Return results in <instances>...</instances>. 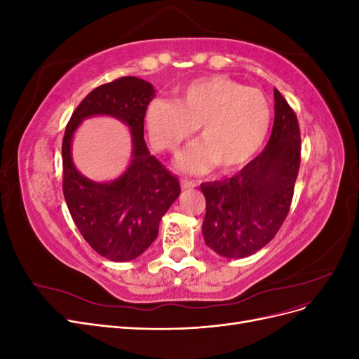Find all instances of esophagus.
Listing matches in <instances>:
<instances>
[{
  "instance_id": "esophagus-1",
  "label": "esophagus",
  "mask_w": 359,
  "mask_h": 359,
  "mask_svg": "<svg viewBox=\"0 0 359 359\" xmlns=\"http://www.w3.org/2000/svg\"><path fill=\"white\" fill-rule=\"evenodd\" d=\"M181 187L182 189H193V187H196V182L189 181V180H181Z\"/></svg>"
}]
</instances>
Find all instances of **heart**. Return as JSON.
I'll return each mask as SVG.
<instances>
[{
	"mask_svg": "<svg viewBox=\"0 0 359 359\" xmlns=\"http://www.w3.org/2000/svg\"><path fill=\"white\" fill-rule=\"evenodd\" d=\"M271 116L264 93L224 76H211L184 85L177 102H151L144 121L158 153H177L199 127L202 142L178 158L182 172L205 173L217 166L223 173H233L264 147Z\"/></svg>",
	"mask_w": 359,
	"mask_h": 359,
	"instance_id": "heart-1",
	"label": "heart"
}]
</instances>
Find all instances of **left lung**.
Wrapping results in <instances>:
<instances>
[{"instance_id": "1", "label": "left lung", "mask_w": 359, "mask_h": 359, "mask_svg": "<svg viewBox=\"0 0 359 359\" xmlns=\"http://www.w3.org/2000/svg\"><path fill=\"white\" fill-rule=\"evenodd\" d=\"M274 126L265 149L232 178L203 182L205 244L217 255L241 259L265 247L286 220L301 163L295 112L274 90Z\"/></svg>"}]
</instances>
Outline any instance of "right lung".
<instances>
[{
    "label": "right lung",
    "mask_w": 359,
    "mask_h": 359,
    "mask_svg": "<svg viewBox=\"0 0 359 359\" xmlns=\"http://www.w3.org/2000/svg\"><path fill=\"white\" fill-rule=\"evenodd\" d=\"M154 95V86L135 76L97 86L74 109L62 139V191L72 219L93 250L114 262L133 260L154 243L161 217L181 193L178 178L149 154L144 139L145 109ZM94 114L119 118L133 135V161L111 183L91 182L72 165V135Z\"/></svg>",
    "instance_id": "right-lung-1"
}]
</instances>
